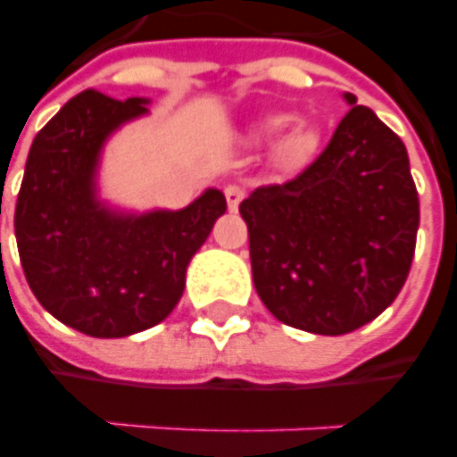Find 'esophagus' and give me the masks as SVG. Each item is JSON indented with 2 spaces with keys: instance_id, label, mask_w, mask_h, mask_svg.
<instances>
[{
  "instance_id": "1",
  "label": "esophagus",
  "mask_w": 457,
  "mask_h": 457,
  "mask_svg": "<svg viewBox=\"0 0 457 457\" xmlns=\"http://www.w3.org/2000/svg\"><path fill=\"white\" fill-rule=\"evenodd\" d=\"M244 189L238 187V184H228L226 189H223V196H226V204H228V209L236 212L238 209V204L244 202Z\"/></svg>"
}]
</instances>
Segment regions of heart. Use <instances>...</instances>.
<instances>
[{
  "label": "heart",
  "mask_w": 457,
  "mask_h": 457,
  "mask_svg": "<svg viewBox=\"0 0 457 457\" xmlns=\"http://www.w3.org/2000/svg\"><path fill=\"white\" fill-rule=\"evenodd\" d=\"M293 125H295V118L287 115V112L265 115V118L251 125L248 140H251V145H270L273 140L282 137ZM320 142H322V135H320L317 128L300 125V128L288 132L286 138L275 145L273 164L280 171H286V174H297V171H303L315 162L317 152H320Z\"/></svg>",
  "instance_id": "1"
}]
</instances>
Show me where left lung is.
<instances>
[{"mask_svg":"<svg viewBox=\"0 0 457 457\" xmlns=\"http://www.w3.org/2000/svg\"><path fill=\"white\" fill-rule=\"evenodd\" d=\"M345 100L352 110L300 177L241 202L263 305L286 325L329 337L396 300L419 231L403 142L352 93Z\"/></svg>","mask_w":457,"mask_h":457,"instance_id":"8db88e82","label":"left lung"}]
</instances>
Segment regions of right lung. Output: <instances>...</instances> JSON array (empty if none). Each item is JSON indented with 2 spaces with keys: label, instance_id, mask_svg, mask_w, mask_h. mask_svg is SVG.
<instances>
[{
  "label": "right lung",
  "instance_id": "add662e5",
  "mask_svg": "<svg viewBox=\"0 0 457 457\" xmlns=\"http://www.w3.org/2000/svg\"><path fill=\"white\" fill-rule=\"evenodd\" d=\"M150 98L83 90L29 150L14 234L29 287L58 322L90 337L160 325L184 293L187 265L226 212L209 187L184 209L128 212L100 196L105 142L150 115Z\"/></svg>",
  "mask_w": 457,
  "mask_h": 457
}]
</instances>
